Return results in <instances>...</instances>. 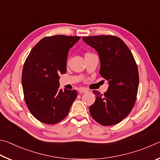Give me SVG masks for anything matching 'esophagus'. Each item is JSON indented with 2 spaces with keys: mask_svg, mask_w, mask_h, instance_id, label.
<instances>
[{
  "mask_svg": "<svg viewBox=\"0 0 160 160\" xmlns=\"http://www.w3.org/2000/svg\"><path fill=\"white\" fill-rule=\"evenodd\" d=\"M88 90H87V89H85V88H80V90H79V92H80V93H85V92H88Z\"/></svg>",
  "mask_w": 160,
  "mask_h": 160,
  "instance_id": "34e87169",
  "label": "esophagus"
}]
</instances>
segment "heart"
Instances as JSON below:
<instances>
[{"mask_svg":"<svg viewBox=\"0 0 160 160\" xmlns=\"http://www.w3.org/2000/svg\"><path fill=\"white\" fill-rule=\"evenodd\" d=\"M86 54H89V53H86ZM86 54H85V55H86Z\"/></svg>","mask_w":160,"mask_h":160,"instance_id":"b5f03b06","label":"heart"}]
</instances>
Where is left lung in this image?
<instances>
[{
  "label": "left lung",
  "instance_id": "1",
  "mask_svg": "<svg viewBox=\"0 0 160 160\" xmlns=\"http://www.w3.org/2000/svg\"><path fill=\"white\" fill-rule=\"evenodd\" d=\"M83 41L99 54V73L109 83L104 94L94 91L96 99L90 107L94 120L103 126H112L128 116L136 100L139 85L137 64L128 47L117 37H84Z\"/></svg>",
  "mask_w": 160,
  "mask_h": 160
}]
</instances>
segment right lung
<instances>
[{
    "label": "right lung",
    "mask_w": 160,
    "mask_h": 160,
    "mask_svg": "<svg viewBox=\"0 0 160 160\" xmlns=\"http://www.w3.org/2000/svg\"><path fill=\"white\" fill-rule=\"evenodd\" d=\"M80 37H44L34 46L24 64V97L37 120L55 124L66 117L78 95L76 90L59 89L60 75L66 72L68 53Z\"/></svg>",
    "instance_id": "add662e5"
}]
</instances>
